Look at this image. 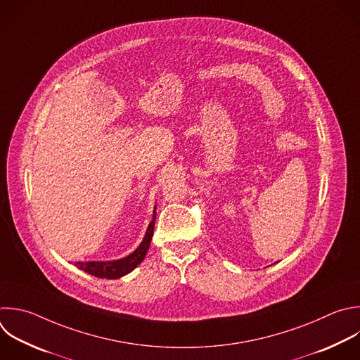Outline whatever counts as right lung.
<instances>
[{"label":"right lung","mask_w":360,"mask_h":360,"mask_svg":"<svg viewBox=\"0 0 360 360\" xmlns=\"http://www.w3.org/2000/svg\"><path fill=\"white\" fill-rule=\"evenodd\" d=\"M157 209V207H155ZM154 209L153 213V220L150 221L146 236L143 238V242L140 243V246L127 257L118 259V260H111V262H77L75 263V266L98 278H110V280H115L123 277L129 273H131L139 264L143 263V260L146 259V255L150 249V243L153 240V234H154V224H155V217H157V212Z\"/></svg>","instance_id":"obj_1"}]
</instances>
